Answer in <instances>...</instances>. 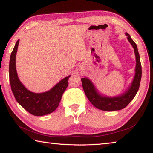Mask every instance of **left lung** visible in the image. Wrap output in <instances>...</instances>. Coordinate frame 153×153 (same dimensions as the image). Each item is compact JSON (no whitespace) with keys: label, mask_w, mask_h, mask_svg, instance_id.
<instances>
[{"label":"left lung","mask_w":153,"mask_h":153,"mask_svg":"<svg viewBox=\"0 0 153 153\" xmlns=\"http://www.w3.org/2000/svg\"><path fill=\"white\" fill-rule=\"evenodd\" d=\"M128 36L129 42L132 45L135 52L136 59V74L131 86L127 91L121 96L117 97H105L100 95L96 90L92 83L88 78H82L83 89L89 101L96 108L102 111H117L125 108L132 100L139 89L140 84L142 77V66L138 48L136 43L131 39L130 36L128 33H126Z\"/></svg>","instance_id":"left-lung-1"}]
</instances>
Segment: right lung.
Returning a JSON list of instances; mask_svg holds the SVG:
<instances>
[{"mask_svg":"<svg viewBox=\"0 0 153 153\" xmlns=\"http://www.w3.org/2000/svg\"><path fill=\"white\" fill-rule=\"evenodd\" d=\"M19 40L13 50L9 61V81L11 90L17 102L27 112L35 116H42L53 112L58 107L63 92L68 86L70 76L65 77L48 92L33 93L25 88L18 78L15 56Z\"/></svg>","mask_w":153,"mask_h":153,"instance_id":"1","label":"right lung"}]
</instances>
